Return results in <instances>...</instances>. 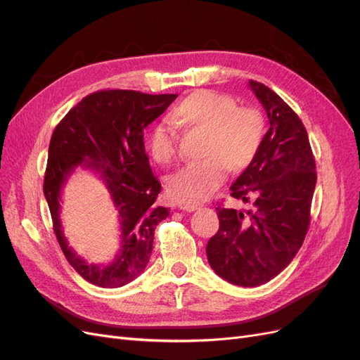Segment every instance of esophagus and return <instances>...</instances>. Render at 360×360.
<instances>
[{"label":"esophagus","instance_id":"obj_1","mask_svg":"<svg viewBox=\"0 0 360 360\" xmlns=\"http://www.w3.org/2000/svg\"><path fill=\"white\" fill-rule=\"evenodd\" d=\"M179 209H180V210H183V212H193V210H197V209H198V205H197V204L186 202V204H180V205H179Z\"/></svg>","mask_w":360,"mask_h":360}]
</instances>
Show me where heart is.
<instances>
[{"instance_id": "heart-1", "label": "heart", "mask_w": 360, "mask_h": 360, "mask_svg": "<svg viewBox=\"0 0 360 360\" xmlns=\"http://www.w3.org/2000/svg\"><path fill=\"white\" fill-rule=\"evenodd\" d=\"M169 120L184 129L205 132V159L188 163L168 179V193L180 202L209 198L226 180L230 168H248L263 144V115L252 106H237L226 94L193 91L174 108ZM148 150L156 162H171L176 156V135L168 126L158 124L148 136Z\"/></svg>"}]
</instances>
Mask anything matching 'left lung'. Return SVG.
<instances>
[{"label": "left lung", "instance_id": "8db88e82", "mask_svg": "<svg viewBox=\"0 0 360 360\" xmlns=\"http://www.w3.org/2000/svg\"><path fill=\"white\" fill-rule=\"evenodd\" d=\"M270 127L252 163L231 186V197L252 202L246 213L217 205L219 230L207 259L222 279L240 287L266 284L284 270L308 233L317 172L307 129L281 97L249 81Z\"/></svg>", "mask_w": 360, "mask_h": 360}]
</instances>
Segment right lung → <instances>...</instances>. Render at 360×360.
Segmentation results:
<instances>
[{"label": "right lung", "instance_id": "add662e5", "mask_svg": "<svg viewBox=\"0 0 360 360\" xmlns=\"http://www.w3.org/2000/svg\"><path fill=\"white\" fill-rule=\"evenodd\" d=\"M177 94H147L134 90L91 93L73 106L51 136L43 193L53 233L64 257L90 284L117 288L143 274L156 225L169 214L156 204L162 189L151 172L144 147V129L176 101ZM101 174L122 225L120 252L111 265H89L68 248L59 221V195L75 167Z\"/></svg>", "mask_w": 360, "mask_h": 360}]
</instances>
